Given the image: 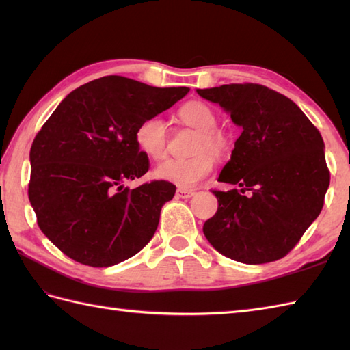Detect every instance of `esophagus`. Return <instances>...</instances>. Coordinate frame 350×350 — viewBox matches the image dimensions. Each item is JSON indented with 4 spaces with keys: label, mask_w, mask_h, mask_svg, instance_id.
<instances>
[{
    "label": "esophagus",
    "mask_w": 350,
    "mask_h": 350,
    "mask_svg": "<svg viewBox=\"0 0 350 350\" xmlns=\"http://www.w3.org/2000/svg\"><path fill=\"white\" fill-rule=\"evenodd\" d=\"M196 192L191 191V189H185V188H177L176 191V196L177 198H191L192 196H194Z\"/></svg>",
    "instance_id": "obj_1"
}]
</instances>
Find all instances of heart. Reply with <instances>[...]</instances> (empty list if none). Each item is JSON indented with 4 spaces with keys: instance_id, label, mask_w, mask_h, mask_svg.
<instances>
[{
    "instance_id": "heart-1",
    "label": "heart",
    "mask_w": 350,
    "mask_h": 350,
    "mask_svg": "<svg viewBox=\"0 0 350 350\" xmlns=\"http://www.w3.org/2000/svg\"><path fill=\"white\" fill-rule=\"evenodd\" d=\"M183 126L197 131L189 158L170 159L156 168L154 176L180 188H192L212 173L215 159L222 158L228 150L227 133L217 128V116L203 102L192 100L177 111ZM135 143L141 153L153 161H162L168 153V129L159 116L141 120L135 129Z\"/></svg>"
}]
</instances>
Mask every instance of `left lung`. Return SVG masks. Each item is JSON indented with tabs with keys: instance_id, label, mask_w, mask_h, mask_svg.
<instances>
[{
	"instance_id": "1",
	"label": "left lung",
	"mask_w": 350,
	"mask_h": 350,
	"mask_svg": "<svg viewBox=\"0 0 350 350\" xmlns=\"http://www.w3.org/2000/svg\"><path fill=\"white\" fill-rule=\"evenodd\" d=\"M219 103L242 128L213 189L218 211L203 233L222 256L247 265L282 258L321 213L329 170L323 139L293 100L265 85L243 83L197 90Z\"/></svg>"
}]
</instances>
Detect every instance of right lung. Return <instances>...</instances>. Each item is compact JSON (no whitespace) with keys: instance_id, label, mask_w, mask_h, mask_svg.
<instances>
[{"instance_id":"obj_1","label":"right lung","mask_w":350,"mask_h":350,"mask_svg":"<svg viewBox=\"0 0 350 350\" xmlns=\"http://www.w3.org/2000/svg\"><path fill=\"white\" fill-rule=\"evenodd\" d=\"M188 92L103 77L66 96L37 132L28 198L43 234L66 256L108 267L150 242L176 187L167 180L124 187L150 167L135 143V129Z\"/></svg>"}]
</instances>
